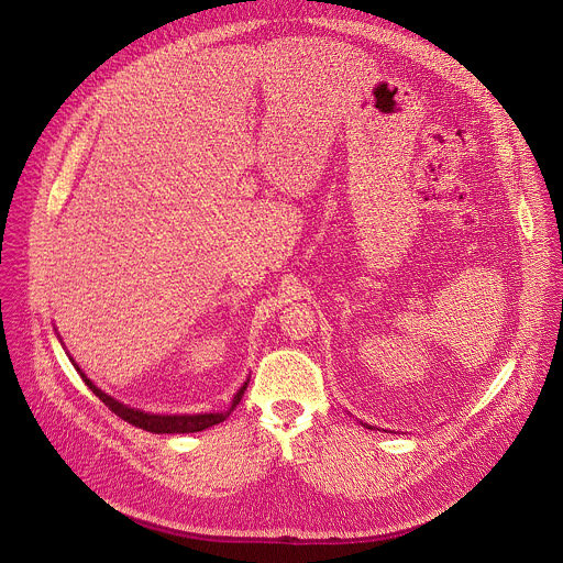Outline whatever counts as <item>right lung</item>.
Instances as JSON below:
<instances>
[{"label": "right lung", "instance_id": "right-lung-1", "mask_svg": "<svg viewBox=\"0 0 563 563\" xmlns=\"http://www.w3.org/2000/svg\"><path fill=\"white\" fill-rule=\"evenodd\" d=\"M79 374H82V372H79ZM82 378L89 385V389H93V394L102 400V404L113 415H118L120 419H124L126 423H131L135 428H142V430L155 432V434H187V432H200V430H207V428H211L216 423H222L235 410V406L240 404V398H243V394L247 389V383H250V380H245V385L238 389V394L233 396L231 408L227 412H222V415H174V417L167 415V417H163V415H144L140 410L126 408V406L118 404V400L111 398L109 394H104L102 389H98L85 374H82Z\"/></svg>", "mask_w": 563, "mask_h": 563}]
</instances>
